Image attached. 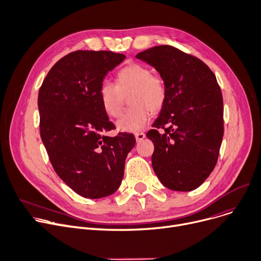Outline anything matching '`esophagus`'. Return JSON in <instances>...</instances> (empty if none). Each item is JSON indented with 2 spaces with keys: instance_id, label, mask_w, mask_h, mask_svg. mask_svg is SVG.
<instances>
[{
  "instance_id": "obj_1",
  "label": "esophagus",
  "mask_w": 261,
  "mask_h": 261,
  "mask_svg": "<svg viewBox=\"0 0 261 261\" xmlns=\"http://www.w3.org/2000/svg\"><path fill=\"white\" fill-rule=\"evenodd\" d=\"M135 138H136V140H137V141L139 142V141H141V140H143V139L145 138V134H144V133H137V134H135Z\"/></svg>"
}]
</instances>
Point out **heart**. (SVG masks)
<instances>
[{"instance_id":"heart-1","label":"heart","mask_w":261,"mask_h":261,"mask_svg":"<svg viewBox=\"0 0 261 261\" xmlns=\"http://www.w3.org/2000/svg\"><path fill=\"white\" fill-rule=\"evenodd\" d=\"M132 106L117 122L121 132L137 133L142 130L151 117L164 107L167 100V87L159 75L152 74L150 68L132 64L121 69L116 77V85L104 82L98 96L105 113L113 118L121 116L125 97Z\"/></svg>"}]
</instances>
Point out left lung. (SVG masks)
<instances>
[{
  "label": "left lung",
  "instance_id": "1",
  "mask_svg": "<svg viewBox=\"0 0 261 261\" xmlns=\"http://www.w3.org/2000/svg\"><path fill=\"white\" fill-rule=\"evenodd\" d=\"M136 58L154 67L167 87L166 103L146 134L155 146L153 170L171 190H194L215 169L224 134L216 75L201 59L171 45L147 48Z\"/></svg>",
  "mask_w": 261,
  "mask_h": 261
}]
</instances>
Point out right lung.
I'll return each mask as SVG.
<instances>
[{
    "label": "right lung",
    "mask_w": 261,
    "mask_h": 261,
    "mask_svg": "<svg viewBox=\"0 0 261 261\" xmlns=\"http://www.w3.org/2000/svg\"><path fill=\"white\" fill-rule=\"evenodd\" d=\"M125 59L109 51H75L52 67L38 94L40 136L49 161L69 187L87 198H101L120 187L132 134L115 128L98 90L107 73Z\"/></svg>",
    "instance_id": "add662e5"
}]
</instances>
